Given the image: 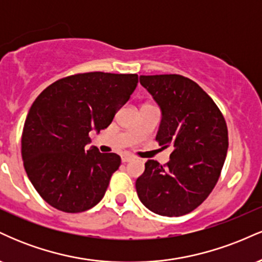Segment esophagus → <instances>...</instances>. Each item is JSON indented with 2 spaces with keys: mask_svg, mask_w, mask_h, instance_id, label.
Listing matches in <instances>:
<instances>
[{
  "mask_svg": "<svg viewBox=\"0 0 262 262\" xmlns=\"http://www.w3.org/2000/svg\"><path fill=\"white\" fill-rule=\"evenodd\" d=\"M130 160H133V156H130V155H123L122 156L123 162H129Z\"/></svg>",
  "mask_w": 262,
  "mask_h": 262,
  "instance_id": "1",
  "label": "esophagus"
}]
</instances>
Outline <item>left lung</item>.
<instances>
[{
	"instance_id": "1",
	"label": "left lung",
	"mask_w": 262,
	"mask_h": 262,
	"mask_svg": "<svg viewBox=\"0 0 262 262\" xmlns=\"http://www.w3.org/2000/svg\"><path fill=\"white\" fill-rule=\"evenodd\" d=\"M139 81L161 110L156 140L172 152L165 167L145 162L135 182L138 197L156 214L180 217L214 188L227 156V123L214 101L187 77L141 75Z\"/></svg>"
}]
</instances>
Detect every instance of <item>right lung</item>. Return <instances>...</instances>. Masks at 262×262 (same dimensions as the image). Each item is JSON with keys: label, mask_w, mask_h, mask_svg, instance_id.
Segmentation results:
<instances>
[{"label": "right lung", "mask_w": 262, "mask_h": 262, "mask_svg": "<svg viewBox=\"0 0 262 262\" xmlns=\"http://www.w3.org/2000/svg\"><path fill=\"white\" fill-rule=\"evenodd\" d=\"M137 85V74L96 71L55 81L35 98L23 128L22 159L45 202L80 213L103 198L121 156L86 150L89 133L107 128Z\"/></svg>", "instance_id": "1"}]
</instances>
